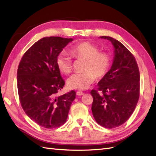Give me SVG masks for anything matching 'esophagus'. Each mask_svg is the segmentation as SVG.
<instances>
[{
  "label": "esophagus",
  "mask_w": 156,
  "mask_h": 156,
  "mask_svg": "<svg viewBox=\"0 0 156 156\" xmlns=\"http://www.w3.org/2000/svg\"><path fill=\"white\" fill-rule=\"evenodd\" d=\"M84 93L83 92H82V91H78L77 92H76V94L77 95H78V96H82V95H83Z\"/></svg>",
  "instance_id": "obj_1"
}]
</instances>
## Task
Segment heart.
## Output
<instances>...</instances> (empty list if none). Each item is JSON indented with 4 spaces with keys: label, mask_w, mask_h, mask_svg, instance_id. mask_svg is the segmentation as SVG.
Returning a JSON list of instances; mask_svg holds the SVG:
<instances>
[{
    "label": "heart",
    "mask_w": 156,
    "mask_h": 156,
    "mask_svg": "<svg viewBox=\"0 0 156 156\" xmlns=\"http://www.w3.org/2000/svg\"><path fill=\"white\" fill-rule=\"evenodd\" d=\"M69 53L75 59L85 60L82 68L84 72L72 75L68 80V87L71 89L81 90L88 88L94 82L95 78H103L110 67L109 55L106 52L99 51L97 46L90 42L84 41L74 45ZM56 65L62 74H69L72 72V59L65 52L58 56Z\"/></svg>",
    "instance_id": "1"
}]
</instances>
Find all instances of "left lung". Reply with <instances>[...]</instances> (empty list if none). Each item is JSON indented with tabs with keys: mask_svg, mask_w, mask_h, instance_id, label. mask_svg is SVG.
<instances>
[{
	"mask_svg": "<svg viewBox=\"0 0 156 156\" xmlns=\"http://www.w3.org/2000/svg\"><path fill=\"white\" fill-rule=\"evenodd\" d=\"M115 48L111 69L99 81L97 90H92V112L102 127H117L133 113L140 97V70L133 55L117 39L108 36Z\"/></svg>",
	"mask_w": 156,
	"mask_h": 156,
	"instance_id": "1",
	"label": "left lung"
}]
</instances>
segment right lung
Masks as SVG:
<instances>
[{
  "label": "right lung",
  "instance_id": "obj_1",
  "mask_svg": "<svg viewBox=\"0 0 156 156\" xmlns=\"http://www.w3.org/2000/svg\"><path fill=\"white\" fill-rule=\"evenodd\" d=\"M72 38L45 37L23 55L17 69V88L21 107L41 127H59L68 118L76 92L58 97L65 84L56 65L58 55Z\"/></svg>",
  "mask_w": 156,
  "mask_h": 156
}]
</instances>
